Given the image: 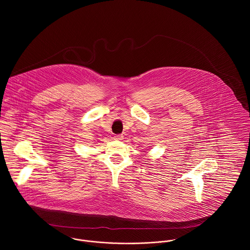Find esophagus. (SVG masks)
Here are the masks:
<instances>
[{
    "instance_id": "obj_1",
    "label": "esophagus",
    "mask_w": 250,
    "mask_h": 250,
    "mask_svg": "<svg viewBox=\"0 0 250 250\" xmlns=\"http://www.w3.org/2000/svg\"><path fill=\"white\" fill-rule=\"evenodd\" d=\"M114 139L117 140V141H122V140L124 139V136L121 134L115 135V136H114Z\"/></svg>"
}]
</instances>
